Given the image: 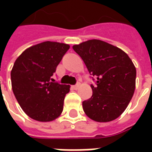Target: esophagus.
I'll use <instances>...</instances> for the list:
<instances>
[{"label": "esophagus", "mask_w": 152, "mask_h": 152, "mask_svg": "<svg viewBox=\"0 0 152 152\" xmlns=\"http://www.w3.org/2000/svg\"><path fill=\"white\" fill-rule=\"evenodd\" d=\"M80 86V83H78V84H76V85H75V86H72V88L76 90V89H79Z\"/></svg>", "instance_id": "1"}]
</instances>
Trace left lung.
Listing matches in <instances>:
<instances>
[{
    "label": "left lung",
    "mask_w": 152,
    "mask_h": 152,
    "mask_svg": "<svg viewBox=\"0 0 152 152\" xmlns=\"http://www.w3.org/2000/svg\"><path fill=\"white\" fill-rule=\"evenodd\" d=\"M89 72L97 78L93 95L82 102L86 115L97 122H109L121 115L134 95L136 68L120 48L100 40L75 45Z\"/></svg>",
    "instance_id": "1"
}]
</instances>
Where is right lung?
<instances>
[{"mask_svg":"<svg viewBox=\"0 0 152 152\" xmlns=\"http://www.w3.org/2000/svg\"><path fill=\"white\" fill-rule=\"evenodd\" d=\"M67 44L45 41L25 50L11 70L12 89L23 111L35 121L49 122L59 116L70 86L52 78Z\"/></svg>","mask_w":152,"mask_h":152,"instance_id":"right-lung-1","label":"right lung"}]
</instances>
